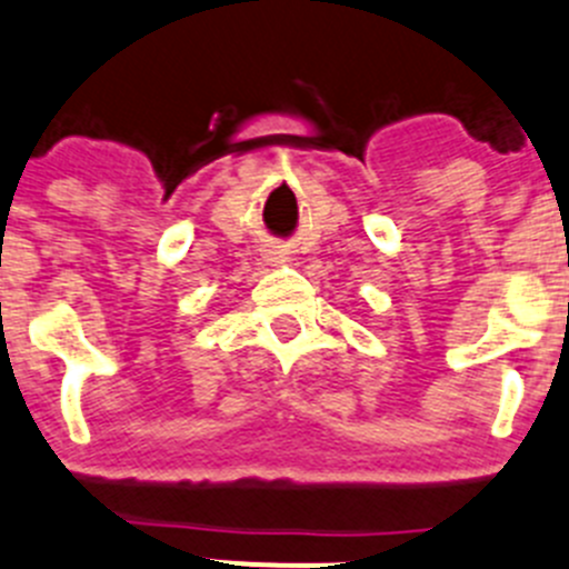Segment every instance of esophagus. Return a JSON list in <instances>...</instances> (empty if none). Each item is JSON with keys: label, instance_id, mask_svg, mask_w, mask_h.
Masks as SVG:
<instances>
[{"label": "esophagus", "instance_id": "1", "mask_svg": "<svg viewBox=\"0 0 569 569\" xmlns=\"http://www.w3.org/2000/svg\"><path fill=\"white\" fill-rule=\"evenodd\" d=\"M267 260H274V263H278V260H283V252H278V249H274V252L267 254Z\"/></svg>", "mask_w": 569, "mask_h": 569}]
</instances>
